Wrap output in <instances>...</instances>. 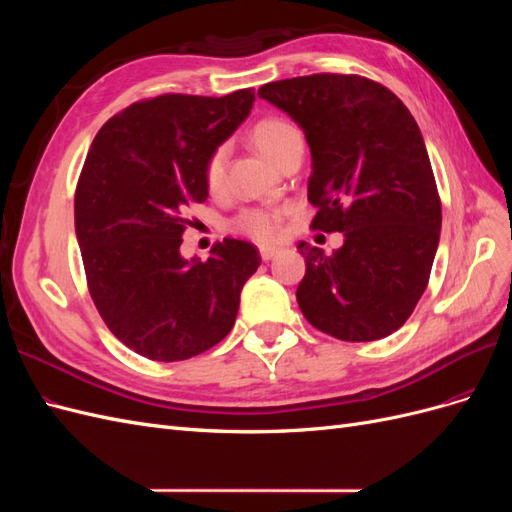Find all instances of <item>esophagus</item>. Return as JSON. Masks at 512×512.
I'll return each mask as SVG.
<instances>
[{
  "label": "esophagus",
  "instance_id": "1",
  "mask_svg": "<svg viewBox=\"0 0 512 512\" xmlns=\"http://www.w3.org/2000/svg\"><path fill=\"white\" fill-rule=\"evenodd\" d=\"M277 252H280V250H277V247H260V258L267 262V260L275 258V256H277Z\"/></svg>",
  "mask_w": 512,
  "mask_h": 512
}]
</instances>
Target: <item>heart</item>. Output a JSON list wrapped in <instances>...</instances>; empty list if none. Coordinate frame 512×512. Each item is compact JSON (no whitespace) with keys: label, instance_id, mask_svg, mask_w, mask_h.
<instances>
[{"label":"heart","instance_id":"b5f03b06","mask_svg":"<svg viewBox=\"0 0 512 512\" xmlns=\"http://www.w3.org/2000/svg\"><path fill=\"white\" fill-rule=\"evenodd\" d=\"M301 141V132L292 126L290 121L280 117H267L260 119L252 128V143L254 147L271 160L273 164L280 162L284 151L292 145ZM226 162H228V151L226 147H218L211 151V156L205 162V185L211 194L222 192L226 183ZM284 220V209L275 207H247L241 209L235 218L230 220V228L237 232V235L250 237L258 243H269L275 241L282 230Z\"/></svg>","mask_w":512,"mask_h":512}]
</instances>
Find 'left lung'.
I'll return each mask as SVG.
<instances>
[{
    "label": "left lung",
    "mask_w": 512,
    "mask_h": 512,
    "mask_svg": "<svg viewBox=\"0 0 512 512\" xmlns=\"http://www.w3.org/2000/svg\"><path fill=\"white\" fill-rule=\"evenodd\" d=\"M312 149L314 230L344 232L331 256L299 243L307 322L342 342H374L404 324L429 282L442 203L414 117L391 89L359 74H309L267 83Z\"/></svg>",
    "instance_id": "1"
}]
</instances>
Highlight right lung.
Here are the masks:
<instances>
[{"instance_id": "1", "label": "right lung", "mask_w": 512, "mask_h": 512, "mask_svg": "<svg viewBox=\"0 0 512 512\" xmlns=\"http://www.w3.org/2000/svg\"><path fill=\"white\" fill-rule=\"evenodd\" d=\"M252 104V89L138 100L104 123L85 158L74 228L87 288L108 331L151 361L220 344L260 265L256 245L239 239L215 243L205 262L179 254L188 209L209 196L205 162Z\"/></svg>"}]
</instances>
